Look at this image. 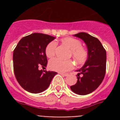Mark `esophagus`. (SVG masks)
I'll use <instances>...</instances> for the list:
<instances>
[{
	"instance_id": "1",
	"label": "esophagus",
	"mask_w": 120,
	"mask_h": 120,
	"mask_svg": "<svg viewBox=\"0 0 120 120\" xmlns=\"http://www.w3.org/2000/svg\"><path fill=\"white\" fill-rule=\"evenodd\" d=\"M60 74V75H63V76H64V77H67V76H68V73H59Z\"/></svg>"
}]
</instances>
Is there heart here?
Returning a JSON list of instances; mask_svg holds the SVG:
<instances>
[{
	"mask_svg": "<svg viewBox=\"0 0 120 120\" xmlns=\"http://www.w3.org/2000/svg\"><path fill=\"white\" fill-rule=\"evenodd\" d=\"M62 41L71 50V55L77 63L81 64L86 60L88 56L86 50L82 47L80 40L71 37H66L62 39ZM57 43L55 41H52L47 45L45 49V54L47 57L52 58L56 52ZM74 67L71 60H63L60 58H53L49 62V67L51 70L64 73L71 70Z\"/></svg>",
	"mask_w": 120,
	"mask_h": 120,
	"instance_id": "obj_1",
	"label": "heart"
}]
</instances>
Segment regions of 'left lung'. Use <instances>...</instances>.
<instances>
[{
    "mask_svg": "<svg viewBox=\"0 0 120 120\" xmlns=\"http://www.w3.org/2000/svg\"><path fill=\"white\" fill-rule=\"evenodd\" d=\"M85 41L88 48V59L83 67L77 70V82L70 86L74 93L85 95L93 92L103 80L106 73V53L100 40L87 33L74 35ZM82 75V77L79 75Z\"/></svg>",
    "mask_w": 120,
    "mask_h": 120,
    "instance_id": "left-lung-1",
    "label": "left lung"
}]
</instances>
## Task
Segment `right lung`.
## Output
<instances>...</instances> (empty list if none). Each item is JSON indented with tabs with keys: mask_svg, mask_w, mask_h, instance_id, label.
<instances>
[{
	"mask_svg": "<svg viewBox=\"0 0 120 120\" xmlns=\"http://www.w3.org/2000/svg\"><path fill=\"white\" fill-rule=\"evenodd\" d=\"M54 37L34 33L22 38L13 53L14 71L20 85L30 93H38L49 87L57 73L40 70L47 65L45 49Z\"/></svg>",
	"mask_w": 120,
	"mask_h": 120,
	"instance_id": "1",
	"label": "right lung"
}]
</instances>
